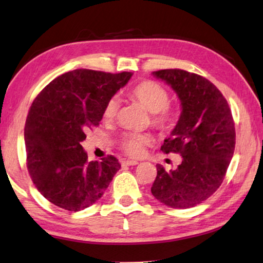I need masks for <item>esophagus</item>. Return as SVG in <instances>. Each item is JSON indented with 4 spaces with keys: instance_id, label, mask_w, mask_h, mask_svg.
Wrapping results in <instances>:
<instances>
[{
    "instance_id": "obj_1",
    "label": "esophagus",
    "mask_w": 263,
    "mask_h": 263,
    "mask_svg": "<svg viewBox=\"0 0 263 263\" xmlns=\"http://www.w3.org/2000/svg\"><path fill=\"white\" fill-rule=\"evenodd\" d=\"M122 166H137V164L139 163L137 160H122L121 161Z\"/></svg>"
}]
</instances>
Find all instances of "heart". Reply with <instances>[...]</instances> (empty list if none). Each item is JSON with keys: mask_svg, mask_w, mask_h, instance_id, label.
I'll use <instances>...</instances> for the list:
<instances>
[{"mask_svg": "<svg viewBox=\"0 0 263 263\" xmlns=\"http://www.w3.org/2000/svg\"><path fill=\"white\" fill-rule=\"evenodd\" d=\"M127 95L151 113V124L160 132L168 133L176 129L181 118V108L170 105L168 90L154 81H143L127 90ZM120 102L111 97L104 105V122H112L118 117ZM119 146L126 155L140 157L146 145L152 143V138L143 133H125L119 139Z\"/></svg>", "mask_w": 263, "mask_h": 263, "instance_id": "1", "label": "heart"}]
</instances>
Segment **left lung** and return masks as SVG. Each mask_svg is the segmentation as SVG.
<instances>
[{
	"label": "left lung",
	"instance_id": "obj_1",
	"mask_svg": "<svg viewBox=\"0 0 263 263\" xmlns=\"http://www.w3.org/2000/svg\"><path fill=\"white\" fill-rule=\"evenodd\" d=\"M152 74L169 84L181 103L179 123L161 145L164 154L180 155L181 163L170 172L157 164L151 193L173 209H191L224 180L235 148L233 117L223 94L205 77L182 69Z\"/></svg>",
	"mask_w": 263,
	"mask_h": 263
}]
</instances>
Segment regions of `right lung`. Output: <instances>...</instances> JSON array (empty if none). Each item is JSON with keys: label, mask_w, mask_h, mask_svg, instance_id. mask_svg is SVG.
I'll list each match as a JSON object with an SVG mask.
<instances>
[{"label": "right lung", "mask_w": 263, "mask_h": 263, "mask_svg": "<svg viewBox=\"0 0 263 263\" xmlns=\"http://www.w3.org/2000/svg\"><path fill=\"white\" fill-rule=\"evenodd\" d=\"M131 76L76 69L54 78L32 102L24 127L27 168L50 203L70 212L86 209L103 196L121 168L114 156L88 161L81 143L100 124L105 103Z\"/></svg>", "instance_id": "right-lung-1"}]
</instances>
